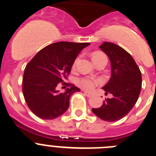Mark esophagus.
Masks as SVG:
<instances>
[{
	"label": "esophagus",
	"mask_w": 156,
	"mask_h": 156,
	"mask_svg": "<svg viewBox=\"0 0 156 156\" xmlns=\"http://www.w3.org/2000/svg\"><path fill=\"white\" fill-rule=\"evenodd\" d=\"M84 94H85L87 97H88V98H90V97L92 96V94L90 93V92L87 91V90H84Z\"/></svg>",
	"instance_id": "obj_1"
}]
</instances>
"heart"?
<instances>
[{"instance_id":"obj_1","label":"heart","mask_w":156,"mask_h":156,"mask_svg":"<svg viewBox=\"0 0 156 156\" xmlns=\"http://www.w3.org/2000/svg\"><path fill=\"white\" fill-rule=\"evenodd\" d=\"M105 55H104L101 52H95L93 54V56H92V59H98V58H101V57H104ZM101 82V81L98 79H94V78H90V77H83V78H79L78 80V83L81 87H82L83 88L87 89V90H91L94 87L95 85L98 84Z\"/></svg>"}]
</instances>
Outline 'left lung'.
Returning <instances> with one entry per match:
<instances>
[{"label":"left lung","mask_w":156,"mask_h":156,"mask_svg":"<svg viewBox=\"0 0 156 156\" xmlns=\"http://www.w3.org/2000/svg\"><path fill=\"white\" fill-rule=\"evenodd\" d=\"M100 49L108 55L111 63V78L103 89L113 95L92 112L105 121H116L133 107L141 91L142 75L130 54L114 43L104 42Z\"/></svg>","instance_id":"obj_1"}]
</instances>
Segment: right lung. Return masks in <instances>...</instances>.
I'll list each match as a JSON object with an SVG mask.
<instances>
[{
    "mask_svg": "<svg viewBox=\"0 0 156 156\" xmlns=\"http://www.w3.org/2000/svg\"><path fill=\"white\" fill-rule=\"evenodd\" d=\"M88 43L58 42L39 51L24 70L23 94L30 110L44 120L62 115L69 107V99L80 89L66 82L75 58ZM59 85L67 87L59 93Z\"/></svg>",
    "mask_w": 156,
    "mask_h": 156,
    "instance_id": "right-lung-1",
    "label": "right lung"
}]
</instances>
